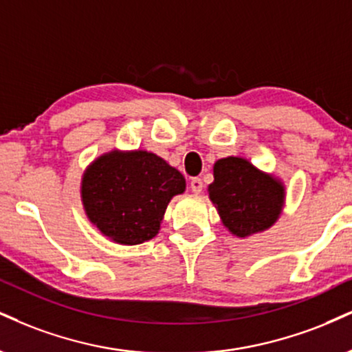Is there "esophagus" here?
Wrapping results in <instances>:
<instances>
[{"instance_id":"obj_1","label":"esophagus","mask_w":352,"mask_h":352,"mask_svg":"<svg viewBox=\"0 0 352 352\" xmlns=\"http://www.w3.org/2000/svg\"><path fill=\"white\" fill-rule=\"evenodd\" d=\"M190 188H192L193 193H200L203 190V182L201 179H198V177H195V179L190 180Z\"/></svg>"}]
</instances>
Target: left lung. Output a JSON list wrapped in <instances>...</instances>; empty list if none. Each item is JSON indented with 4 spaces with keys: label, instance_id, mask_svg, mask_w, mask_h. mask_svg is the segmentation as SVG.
I'll list each match as a JSON object with an SVG mask.
<instances>
[{
    "label": "left lung",
    "instance_id": "left-lung-1",
    "mask_svg": "<svg viewBox=\"0 0 352 352\" xmlns=\"http://www.w3.org/2000/svg\"><path fill=\"white\" fill-rule=\"evenodd\" d=\"M213 172L210 198L232 234L245 238L277 221L283 205L280 182L241 157L219 159Z\"/></svg>",
    "mask_w": 352,
    "mask_h": 352
}]
</instances>
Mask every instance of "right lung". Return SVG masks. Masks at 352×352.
Listing matches in <instances>:
<instances>
[{
  "label": "right lung",
  "mask_w": 352,
  "mask_h": 352,
  "mask_svg": "<svg viewBox=\"0 0 352 352\" xmlns=\"http://www.w3.org/2000/svg\"><path fill=\"white\" fill-rule=\"evenodd\" d=\"M184 190V175L159 155L114 151L87 168L82 200L87 217L107 238L134 245L157 234L168 201Z\"/></svg>",
  "instance_id": "1"
}]
</instances>
